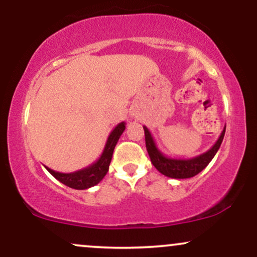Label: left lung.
Here are the masks:
<instances>
[{
    "mask_svg": "<svg viewBox=\"0 0 257 257\" xmlns=\"http://www.w3.org/2000/svg\"><path fill=\"white\" fill-rule=\"evenodd\" d=\"M144 131H145L147 152H149L150 158H151L152 164L155 166L156 169H157L161 174H163V175L168 176V178L188 179L196 176L197 174H199L209 163H210L211 159L214 158V156L216 155L217 151H219L221 144H222L223 137H225L226 126L223 128L219 139H217V141L214 144L211 149H209L206 152L192 158L168 157V156L164 155V153L157 147V144H156L155 139H153L149 128L144 125Z\"/></svg>",
    "mask_w": 257,
    "mask_h": 257,
    "instance_id": "left-lung-1",
    "label": "left lung"
}]
</instances>
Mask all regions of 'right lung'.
<instances>
[{
    "label": "right lung",
    "instance_id": "1",
    "mask_svg": "<svg viewBox=\"0 0 257 257\" xmlns=\"http://www.w3.org/2000/svg\"><path fill=\"white\" fill-rule=\"evenodd\" d=\"M125 129V123L120 122L119 124L114 126V129L108 135L107 141H106L104 151L101 156L96 162H94L90 166L79 169L77 172L73 173H59L55 170L51 169L48 167H44L49 173L54 176L55 179L59 180L61 184L69 186V187L75 188V190H87V188L93 187V186L98 185L106 173L108 172V167H110L112 155H113V150L118 143L120 135L123 134Z\"/></svg>",
    "mask_w": 257,
    "mask_h": 257
}]
</instances>
